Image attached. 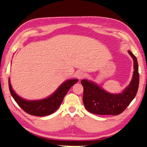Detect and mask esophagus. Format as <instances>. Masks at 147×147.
Listing matches in <instances>:
<instances>
[{"mask_svg": "<svg viewBox=\"0 0 147 147\" xmlns=\"http://www.w3.org/2000/svg\"><path fill=\"white\" fill-rule=\"evenodd\" d=\"M76 76L78 77V79H82L86 76V73L82 71H79L76 73Z\"/></svg>", "mask_w": 147, "mask_h": 147, "instance_id": "esophagus-1", "label": "esophagus"}]
</instances>
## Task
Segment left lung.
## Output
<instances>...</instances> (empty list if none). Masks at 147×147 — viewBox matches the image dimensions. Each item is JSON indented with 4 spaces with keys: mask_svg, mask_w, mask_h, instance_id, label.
I'll return each instance as SVG.
<instances>
[{
    "mask_svg": "<svg viewBox=\"0 0 147 147\" xmlns=\"http://www.w3.org/2000/svg\"><path fill=\"white\" fill-rule=\"evenodd\" d=\"M134 60V74L130 85L123 93H109L88 80H81L84 88L83 102L86 109L96 115H117L128 106L138 90L139 74L136 57L128 51Z\"/></svg>",
    "mask_w": 147,
    "mask_h": 147,
    "instance_id": "obj_1",
    "label": "left lung"
}]
</instances>
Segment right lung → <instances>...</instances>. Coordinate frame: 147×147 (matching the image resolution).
<instances>
[{
  "label": "right lung",
  "instance_id": "1",
  "mask_svg": "<svg viewBox=\"0 0 147 147\" xmlns=\"http://www.w3.org/2000/svg\"><path fill=\"white\" fill-rule=\"evenodd\" d=\"M77 82H78V79H71L67 80L62 84L49 97L39 100H24L15 93L11 86L9 78L8 84L11 96H13L17 104L25 112L34 116H46L53 113L58 109L69 89Z\"/></svg>",
  "mask_w": 147,
  "mask_h": 147
}]
</instances>
